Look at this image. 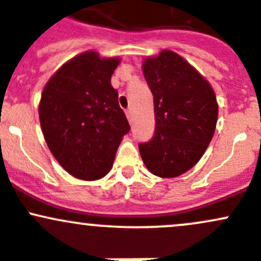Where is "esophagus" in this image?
<instances>
[{"instance_id": "obj_1", "label": "esophagus", "mask_w": 261, "mask_h": 261, "mask_svg": "<svg viewBox=\"0 0 261 261\" xmlns=\"http://www.w3.org/2000/svg\"><path fill=\"white\" fill-rule=\"evenodd\" d=\"M126 116H127V120L133 121V112H131V110H126Z\"/></svg>"}]
</instances>
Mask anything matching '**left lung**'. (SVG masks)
Instances as JSON below:
<instances>
[{"label": "left lung", "mask_w": 261, "mask_h": 261, "mask_svg": "<svg viewBox=\"0 0 261 261\" xmlns=\"http://www.w3.org/2000/svg\"><path fill=\"white\" fill-rule=\"evenodd\" d=\"M143 73L154 96L155 133L139 146L154 175L174 178L198 163L211 143L218 105L211 84L170 50L146 58Z\"/></svg>", "instance_id": "1"}]
</instances>
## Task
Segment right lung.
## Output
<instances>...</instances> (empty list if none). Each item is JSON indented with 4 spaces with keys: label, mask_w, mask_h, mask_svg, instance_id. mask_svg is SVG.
<instances>
[{
    "label": "right lung",
    "mask_w": 261,
    "mask_h": 261,
    "mask_svg": "<svg viewBox=\"0 0 261 261\" xmlns=\"http://www.w3.org/2000/svg\"><path fill=\"white\" fill-rule=\"evenodd\" d=\"M120 58L82 53L45 84L39 103L41 130L60 165L78 179L103 178L130 131L111 77Z\"/></svg>",
    "instance_id": "right-lung-1"
}]
</instances>
